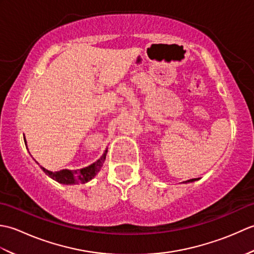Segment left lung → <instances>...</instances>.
<instances>
[{
	"mask_svg": "<svg viewBox=\"0 0 254 254\" xmlns=\"http://www.w3.org/2000/svg\"><path fill=\"white\" fill-rule=\"evenodd\" d=\"M195 180H197V179H190V180L185 181V182H186V183H187V182H193V181H195Z\"/></svg>",
	"mask_w": 254,
	"mask_h": 254,
	"instance_id": "obj_1",
	"label": "left lung"
}]
</instances>
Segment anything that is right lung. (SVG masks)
<instances>
[{
  "label": "right lung",
  "instance_id": "add662e5",
  "mask_svg": "<svg viewBox=\"0 0 254 254\" xmlns=\"http://www.w3.org/2000/svg\"><path fill=\"white\" fill-rule=\"evenodd\" d=\"M106 158V153L104 154L101 158L94 163L93 165H90L86 168H83L80 170H68V169H63L61 171H57V172H52L45 169L44 167H41L42 170H44L46 174L49 176L52 179H55L56 181L64 183V185H74V183H85L88 182L89 180L93 179V178L97 175V172L100 170L102 167V164H104Z\"/></svg>",
  "mask_w": 254,
  "mask_h": 254
}]
</instances>
